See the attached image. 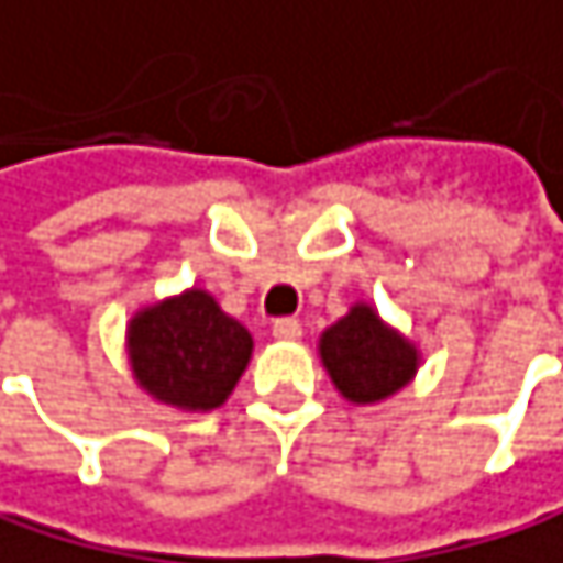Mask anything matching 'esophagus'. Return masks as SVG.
I'll return each instance as SVG.
<instances>
[{"label":"esophagus","mask_w":563,"mask_h":563,"mask_svg":"<svg viewBox=\"0 0 563 563\" xmlns=\"http://www.w3.org/2000/svg\"><path fill=\"white\" fill-rule=\"evenodd\" d=\"M300 336H303V327L297 320H276L273 323V340H279V343H297Z\"/></svg>","instance_id":"34e87169"}]
</instances>
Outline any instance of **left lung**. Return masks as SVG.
I'll use <instances>...</instances> for the list:
<instances>
[{
    "label": "left lung",
    "mask_w": 563,
    "mask_h": 563,
    "mask_svg": "<svg viewBox=\"0 0 563 563\" xmlns=\"http://www.w3.org/2000/svg\"><path fill=\"white\" fill-rule=\"evenodd\" d=\"M317 350L336 393L353 406L393 399L422 366V350L406 333L389 327L366 300L353 303L343 320L327 327Z\"/></svg>",
    "instance_id": "obj_1"
}]
</instances>
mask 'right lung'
Here are the masks:
<instances>
[{"label": "right lung", "instance_id": "add662e5", "mask_svg": "<svg viewBox=\"0 0 563 563\" xmlns=\"http://www.w3.org/2000/svg\"><path fill=\"white\" fill-rule=\"evenodd\" d=\"M124 353L141 393L177 412H213L236 389L253 336L200 290H180L131 313Z\"/></svg>", "mask_w": 563, "mask_h": 563}]
</instances>
